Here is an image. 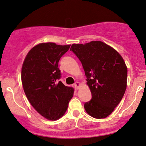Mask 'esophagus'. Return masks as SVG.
Returning <instances> with one entry per match:
<instances>
[{
    "mask_svg": "<svg viewBox=\"0 0 146 146\" xmlns=\"http://www.w3.org/2000/svg\"><path fill=\"white\" fill-rule=\"evenodd\" d=\"M80 85H81V84H80V82H75V83L74 84V87H75V88L78 90V89H79V88H80Z\"/></svg>",
    "mask_w": 146,
    "mask_h": 146,
    "instance_id": "esophagus-1",
    "label": "esophagus"
}]
</instances>
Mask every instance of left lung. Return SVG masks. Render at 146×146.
I'll list each match as a JSON object with an SVG mask.
<instances>
[{"label":"left lung","instance_id":"left-lung-1","mask_svg":"<svg viewBox=\"0 0 146 146\" xmlns=\"http://www.w3.org/2000/svg\"><path fill=\"white\" fill-rule=\"evenodd\" d=\"M70 50L78 58L86 76L92 99L84 104L94 118L110 115L121 101L126 88L127 67L120 54L99 41L73 44Z\"/></svg>","mask_w":146,"mask_h":146}]
</instances>
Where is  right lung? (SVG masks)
<instances>
[{
  "mask_svg": "<svg viewBox=\"0 0 146 146\" xmlns=\"http://www.w3.org/2000/svg\"><path fill=\"white\" fill-rule=\"evenodd\" d=\"M70 46L40 43L30 50L23 62L21 78L26 97L47 120L60 118L73 96L74 89L58 81L61 78L58 62Z\"/></svg>",
  "mask_w": 146,
  "mask_h": 146,
  "instance_id": "obj_1",
  "label": "right lung"
}]
</instances>
